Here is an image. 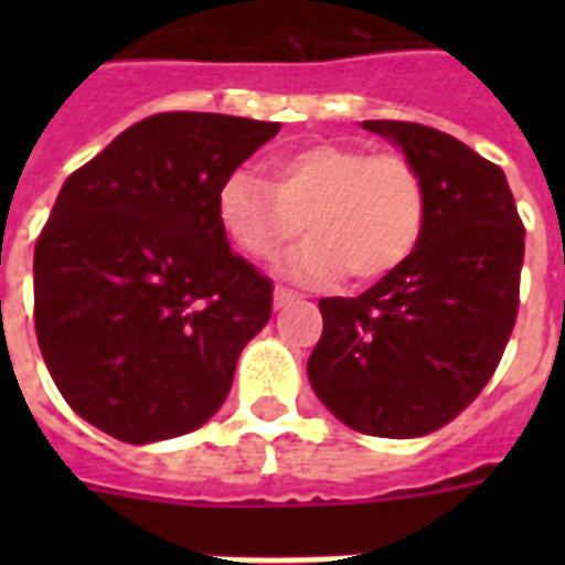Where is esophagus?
I'll return each mask as SVG.
<instances>
[{
    "instance_id": "obj_1",
    "label": "esophagus",
    "mask_w": 565,
    "mask_h": 565,
    "mask_svg": "<svg viewBox=\"0 0 565 565\" xmlns=\"http://www.w3.org/2000/svg\"><path fill=\"white\" fill-rule=\"evenodd\" d=\"M273 301H275V308H284V305H290V301H296V292L287 290V287H275Z\"/></svg>"
}]
</instances>
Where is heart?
I'll return each instance as SVG.
<instances>
[{
  "mask_svg": "<svg viewBox=\"0 0 565 565\" xmlns=\"http://www.w3.org/2000/svg\"><path fill=\"white\" fill-rule=\"evenodd\" d=\"M225 237L252 260L269 264L299 237L287 260L299 284H328L349 269L377 281L413 255L428 216L425 175L407 154L361 146L308 143L273 158V184L234 170L216 193Z\"/></svg>",
  "mask_w": 565,
  "mask_h": 565,
  "instance_id": "1",
  "label": "heart"
}]
</instances>
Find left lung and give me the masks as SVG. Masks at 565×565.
Segmentation results:
<instances>
[{"mask_svg": "<svg viewBox=\"0 0 565 565\" xmlns=\"http://www.w3.org/2000/svg\"><path fill=\"white\" fill-rule=\"evenodd\" d=\"M425 175L413 255L354 299L319 301L310 386L349 428L425 437L481 395L519 313L525 225L501 167L419 122L366 119Z\"/></svg>", "mask_w": 565, "mask_h": 565, "instance_id": "1", "label": "left lung"}]
</instances>
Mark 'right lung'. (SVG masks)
Returning a JSON list of instances; mask_svg holds the SVG:
<instances>
[{"label":"right lung","instance_id":"obj_1","mask_svg":"<svg viewBox=\"0 0 565 565\" xmlns=\"http://www.w3.org/2000/svg\"><path fill=\"white\" fill-rule=\"evenodd\" d=\"M278 128L154 114L57 193L34 246V331L66 404L110 437L199 428L269 322L273 281L228 248L216 193Z\"/></svg>","mask_w":565,"mask_h":565}]
</instances>
